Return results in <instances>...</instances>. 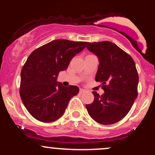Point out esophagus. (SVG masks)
<instances>
[{"label":"esophagus","mask_w":155,"mask_h":155,"mask_svg":"<svg viewBox=\"0 0 155 155\" xmlns=\"http://www.w3.org/2000/svg\"><path fill=\"white\" fill-rule=\"evenodd\" d=\"M84 92H85V90H83V89H80L79 90V93L80 94H82Z\"/></svg>","instance_id":"34e87169"}]
</instances>
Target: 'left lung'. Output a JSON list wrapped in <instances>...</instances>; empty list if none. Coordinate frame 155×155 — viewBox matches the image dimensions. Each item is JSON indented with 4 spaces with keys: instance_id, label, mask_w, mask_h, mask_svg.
Returning a JSON list of instances; mask_svg holds the SVG:
<instances>
[{
    "instance_id": "obj_1",
    "label": "left lung",
    "mask_w": 155,
    "mask_h": 155,
    "mask_svg": "<svg viewBox=\"0 0 155 155\" xmlns=\"http://www.w3.org/2000/svg\"><path fill=\"white\" fill-rule=\"evenodd\" d=\"M87 48L99 59L95 81L102 83L104 93L92 92L95 99L86 108L98 123H116L127 114L138 96L136 64L130 55L112 42H87Z\"/></svg>"
}]
</instances>
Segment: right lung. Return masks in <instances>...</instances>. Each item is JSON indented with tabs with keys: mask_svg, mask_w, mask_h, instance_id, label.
Here are the masks:
<instances>
[{
	"mask_svg": "<svg viewBox=\"0 0 155 155\" xmlns=\"http://www.w3.org/2000/svg\"><path fill=\"white\" fill-rule=\"evenodd\" d=\"M86 44L57 39L29 55L21 71L19 94L26 109L37 120L51 122L59 119L71 98L79 93L78 87H64L57 78Z\"/></svg>",
	"mask_w": 155,
	"mask_h": 155,
	"instance_id": "add662e5",
	"label": "right lung"
}]
</instances>
